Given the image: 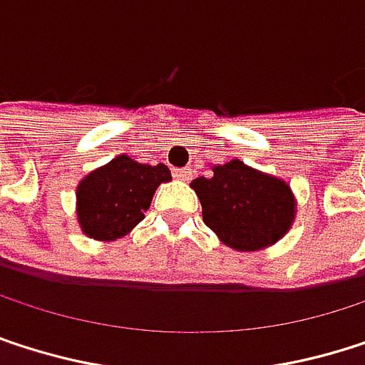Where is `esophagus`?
Segmentation results:
<instances>
[{
  "label": "esophagus",
  "mask_w": 365,
  "mask_h": 365,
  "mask_svg": "<svg viewBox=\"0 0 365 365\" xmlns=\"http://www.w3.org/2000/svg\"><path fill=\"white\" fill-rule=\"evenodd\" d=\"M174 176L180 178V180H189L191 178V170L189 168H176L174 170Z\"/></svg>",
  "instance_id": "esophagus-1"
}]
</instances>
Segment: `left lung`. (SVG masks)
Returning a JSON list of instances; mask_svg holds the SVG:
<instances>
[{
    "instance_id": "left-lung-1",
    "label": "left lung",
    "mask_w": 365,
    "mask_h": 365,
    "mask_svg": "<svg viewBox=\"0 0 365 365\" xmlns=\"http://www.w3.org/2000/svg\"><path fill=\"white\" fill-rule=\"evenodd\" d=\"M204 223L236 251H257L282 238L293 221L289 185L234 159L191 182Z\"/></svg>"
}]
</instances>
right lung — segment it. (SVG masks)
Returning a JSON list of instances; mask_svg holds the SVG:
<instances>
[{"mask_svg":"<svg viewBox=\"0 0 365 365\" xmlns=\"http://www.w3.org/2000/svg\"><path fill=\"white\" fill-rule=\"evenodd\" d=\"M170 178L163 163H138L127 155L112 159L78 185V223L83 232L95 240H114L127 234L144 219L155 189Z\"/></svg>","mask_w":365,"mask_h":365,"instance_id":"add662e5","label":"right lung"}]
</instances>
